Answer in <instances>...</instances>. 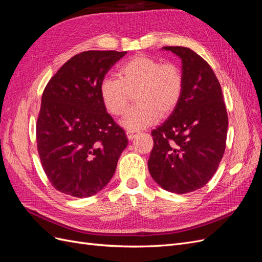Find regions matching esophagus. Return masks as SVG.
Here are the masks:
<instances>
[{
    "label": "esophagus",
    "instance_id": "obj_1",
    "mask_svg": "<svg viewBox=\"0 0 262 262\" xmlns=\"http://www.w3.org/2000/svg\"><path fill=\"white\" fill-rule=\"evenodd\" d=\"M126 137H128L129 140H133V138L136 137V133L133 131H126Z\"/></svg>",
    "mask_w": 262,
    "mask_h": 262
}]
</instances>
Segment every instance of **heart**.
Listing matches in <instances>:
<instances>
[{"mask_svg": "<svg viewBox=\"0 0 262 262\" xmlns=\"http://www.w3.org/2000/svg\"><path fill=\"white\" fill-rule=\"evenodd\" d=\"M118 77H105L99 86L102 105L109 114L120 116L136 92V106L126 110L120 123L137 131L155 123L160 116L169 115L184 92V75L173 63L136 55L118 69Z\"/></svg>", "mask_w": 262, "mask_h": 262, "instance_id": "obj_1", "label": "heart"}]
</instances>
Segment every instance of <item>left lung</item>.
I'll list each match as a JSON object with an SVG mask.
<instances>
[{"mask_svg": "<svg viewBox=\"0 0 262 262\" xmlns=\"http://www.w3.org/2000/svg\"><path fill=\"white\" fill-rule=\"evenodd\" d=\"M181 59L184 92L177 107L152 131L147 166L152 178L173 193L202 188L215 173L226 146L228 118L217 77L186 47H164Z\"/></svg>", "mask_w": 262, "mask_h": 262, "instance_id": "8db88e82", "label": "left lung"}]
</instances>
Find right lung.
Returning <instances> with one entry per match:
<instances>
[{
  "label": "right lung",
  "mask_w": 262,
  "mask_h": 262,
  "mask_svg": "<svg viewBox=\"0 0 262 262\" xmlns=\"http://www.w3.org/2000/svg\"><path fill=\"white\" fill-rule=\"evenodd\" d=\"M126 51L81 52L47 84L36 137L42 168L58 191L76 198L96 194L113 178L124 130L104 107L99 86Z\"/></svg>",
  "instance_id": "obj_1"
}]
</instances>
